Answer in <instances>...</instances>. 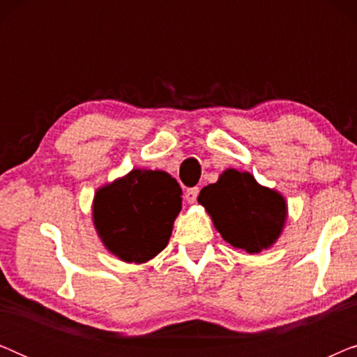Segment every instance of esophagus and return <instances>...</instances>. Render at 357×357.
<instances>
[{
	"label": "esophagus",
	"instance_id": "obj_1",
	"mask_svg": "<svg viewBox=\"0 0 357 357\" xmlns=\"http://www.w3.org/2000/svg\"><path fill=\"white\" fill-rule=\"evenodd\" d=\"M198 193H199V190H198L197 187H195V188H188L187 192H185V199H187V202H188L190 204L197 203Z\"/></svg>",
	"mask_w": 357,
	"mask_h": 357
}]
</instances>
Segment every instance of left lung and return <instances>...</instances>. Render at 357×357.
Returning <instances> with one entry per match:
<instances>
[{"mask_svg":"<svg viewBox=\"0 0 357 357\" xmlns=\"http://www.w3.org/2000/svg\"><path fill=\"white\" fill-rule=\"evenodd\" d=\"M198 203L224 241L250 255L271 248L284 231L286 198L258 183L250 172L226 169L216 183L199 192Z\"/></svg>","mask_w":357,"mask_h":357,"instance_id":"left-lung-1","label":"left lung"}]
</instances>
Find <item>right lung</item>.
<instances>
[{"instance_id":"add662e5","label":"right lung","mask_w":357,"mask_h":357,"mask_svg":"<svg viewBox=\"0 0 357 357\" xmlns=\"http://www.w3.org/2000/svg\"><path fill=\"white\" fill-rule=\"evenodd\" d=\"M180 209L177 180L164 170L133 169L96 190L92 222L112 255L139 265L167 247Z\"/></svg>"}]
</instances>
